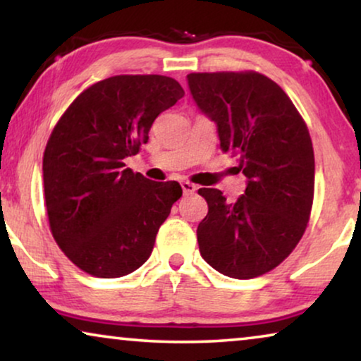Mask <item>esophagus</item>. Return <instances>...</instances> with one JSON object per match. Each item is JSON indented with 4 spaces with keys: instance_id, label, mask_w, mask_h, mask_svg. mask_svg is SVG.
<instances>
[{
    "instance_id": "1",
    "label": "esophagus",
    "mask_w": 361,
    "mask_h": 361,
    "mask_svg": "<svg viewBox=\"0 0 361 361\" xmlns=\"http://www.w3.org/2000/svg\"><path fill=\"white\" fill-rule=\"evenodd\" d=\"M180 185H182V190H184L185 195L194 194V192L197 190V185L192 184V182H189V180H182Z\"/></svg>"
}]
</instances>
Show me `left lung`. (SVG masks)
<instances>
[{"label": "left lung", "mask_w": 361, "mask_h": 361, "mask_svg": "<svg viewBox=\"0 0 361 361\" xmlns=\"http://www.w3.org/2000/svg\"><path fill=\"white\" fill-rule=\"evenodd\" d=\"M190 93L219 126L221 151L248 177L226 202L199 189L209 214L199 224L202 258L219 273L251 279L279 266L302 238L314 202V147L307 125L278 83L263 73H189Z\"/></svg>", "instance_id": "left-lung-1"}]
</instances>
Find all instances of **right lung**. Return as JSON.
<instances>
[{
    "label": "right lung",
    "mask_w": 361,
    "mask_h": 361,
    "mask_svg": "<svg viewBox=\"0 0 361 361\" xmlns=\"http://www.w3.org/2000/svg\"><path fill=\"white\" fill-rule=\"evenodd\" d=\"M184 97L164 75H115L83 90L54 126L42 159L51 233L77 268L120 278L146 263L179 182L125 169L152 123Z\"/></svg>",
    "instance_id": "add662e5"
}]
</instances>
